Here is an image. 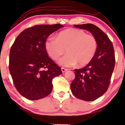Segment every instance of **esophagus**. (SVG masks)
Masks as SVG:
<instances>
[{"label": "esophagus", "instance_id": "34e87169", "mask_svg": "<svg viewBox=\"0 0 125 125\" xmlns=\"http://www.w3.org/2000/svg\"><path fill=\"white\" fill-rule=\"evenodd\" d=\"M61 71H62V73H64V72H65L67 71V69H66V68H61Z\"/></svg>", "mask_w": 125, "mask_h": 125}]
</instances>
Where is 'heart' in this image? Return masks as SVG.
I'll return each instance as SVG.
<instances>
[{
  "label": "heart",
  "mask_w": 125,
  "mask_h": 125,
  "mask_svg": "<svg viewBox=\"0 0 125 125\" xmlns=\"http://www.w3.org/2000/svg\"><path fill=\"white\" fill-rule=\"evenodd\" d=\"M98 43L92 35H87L83 30L69 28L62 31L54 37H48L44 42V48L49 57L57 60L64 53L66 54L59 60L64 67L86 65L93 59Z\"/></svg>",
  "instance_id": "heart-1"
}]
</instances>
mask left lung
I'll use <instances>...</instances> for the list:
<instances>
[{
    "label": "left lung",
    "instance_id": "obj_1",
    "mask_svg": "<svg viewBox=\"0 0 125 125\" xmlns=\"http://www.w3.org/2000/svg\"><path fill=\"white\" fill-rule=\"evenodd\" d=\"M89 31L95 37L98 47L92 60L81 69H74L76 77L71 85L72 93L80 100L92 101L107 91L115 66L113 45L108 36L92 24L74 25Z\"/></svg>",
    "mask_w": 125,
    "mask_h": 125
}]
</instances>
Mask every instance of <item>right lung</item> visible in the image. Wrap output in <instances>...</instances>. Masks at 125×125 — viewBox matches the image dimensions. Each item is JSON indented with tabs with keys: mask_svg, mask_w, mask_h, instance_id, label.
Listing matches in <instances>:
<instances>
[{
	"mask_svg": "<svg viewBox=\"0 0 125 125\" xmlns=\"http://www.w3.org/2000/svg\"><path fill=\"white\" fill-rule=\"evenodd\" d=\"M62 27L60 24L35 25L21 32L12 45L10 74L17 90L28 100L48 95L53 88L52 79L62 74L44 48L47 37Z\"/></svg>",
	"mask_w": 125,
	"mask_h": 125,
	"instance_id": "obj_1",
	"label": "right lung"
}]
</instances>
